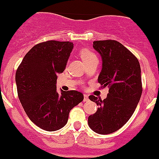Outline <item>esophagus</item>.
<instances>
[{"label":"esophagus","mask_w":159,"mask_h":159,"mask_svg":"<svg viewBox=\"0 0 159 159\" xmlns=\"http://www.w3.org/2000/svg\"><path fill=\"white\" fill-rule=\"evenodd\" d=\"M83 97H84L83 101L86 102V101H88V100H89V97H88V95H86V94H84V95H83Z\"/></svg>","instance_id":"1"}]
</instances>
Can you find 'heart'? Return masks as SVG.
<instances>
[{"label":"heart","mask_w":159,"mask_h":159,"mask_svg":"<svg viewBox=\"0 0 159 159\" xmlns=\"http://www.w3.org/2000/svg\"><path fill=\"white\" fill-rule=\"evenodd\" d=\"M80 56L86 65L90 63V62H94V61H98V58H97V55L92 50L89 49L87 48H82L80 51Z\"/></svg>","instance_id":"heart-1"}]
</instances>
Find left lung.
<instances>
[{"label": "left lung", "mask_w": 159, "mask_h": 159, "mask_svg": "<svg viewBox=\"0 0 159 159\" xmlns=\"http://www.w3.org/2000/svg\"><path fill=\"white\" fill-rule=\"evenodd\" d=\"M93 46L103 60L98 82L101 88L109 87V93L103 100L89 96L99 108L89 116L88 124L95 132L108 134L122 128L136 109L142 93L141 67L136 56L117 41H94Z\"/></svg>", "instance_id": "left-lung-1"}]
</instances>
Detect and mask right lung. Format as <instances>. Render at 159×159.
Instances as JSON below:
<instances>
[{"label": "right lung", "mask_w": 159, "mask_h": 159, "mask_svg": "<svg viewBox=\"0 0 159 159\" xmlns=\"http://www.w3.org/2000/svg\"><path fill=\"white\" fill-rule=\"evenodd\" d=\"M73 48L70 42H41L28 51L17 69L20 102L30 120L45 131L63 128L70 111L84 98L79 91H56L57 76L65 70Z\"/></svg>", "instance_id": "1"}]
</instances>
